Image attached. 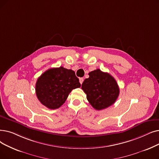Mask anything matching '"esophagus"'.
I'll return each instance as SVG.
<instances>
[{
  "mask_svg": "<svg viewBox=\"0 0 159 159\" xmlns=\"http://www.w3.org/2000/svg\"><path fill=\"white\" fill-rule=\"evenodd\" d=\"M83 81H84V79L83 78H79V82H80V83L81 84H82V82H83Z\"/></svg>",
  "mask_w": 159,
  "mask_h": 159,
  "instance_id": "obj_1",
  "label": "esophagus"
}]
</instances>
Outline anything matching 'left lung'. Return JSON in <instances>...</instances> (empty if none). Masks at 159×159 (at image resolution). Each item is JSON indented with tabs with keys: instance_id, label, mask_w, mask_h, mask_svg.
<instances>
[{
	"instance_id": "left-lung-1",
	"label": "left lung",
	"mask_w": 159,
	"mask_h": 159,
	"mask_svg": "<svg viewBox=\"0 0 159 159\" xmlns=\"http://www.w3.org/2000/svg\"><path fill=\"white\" fill-rule=\"evenodd\" d=\"M88 75L89 78L84 80L82 89L90 105L98 110L112 105L120 93L119 86L114 78L99 69Z\"/></svg>"
}]
</instances>
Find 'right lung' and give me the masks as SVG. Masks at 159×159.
Segmentation results:
<instances>
[{"mask_svg":"<svg viewBox=\"0 0 159 159\" xmlns=\"http://www.w3.org/2000/svg\"><path fill=\"white\" fill-rule=\"evenodd\" d=\"M79 87L75 71L60 67L51 68L40 76L36 84V93L41 104L49 109H57L64 104L73 89Z\"/></svg>","mask_w":159,"mask_h":159,"instance_id":"add662e5","label":"right lung"}]
</instances>
